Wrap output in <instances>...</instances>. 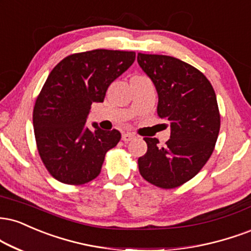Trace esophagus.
<instances>
[{
  "label": "esophagus",
  "instance_id": "esophagus-1",
  "mask_svg": "<svg viewBox=\"0 0 251 251\" xmlns=\"http://www.w3.org/2000/svg\"><path fill=\"white\" fill-rule=\"evenodd\" d=\"M134 138H135L134 134H132V133H124L123 137H122V139L124 141H125V143H128V141L133 140Z\"/></svg>",
  "mask_w": 251,
  "mask_h": 251
}]
</instances>
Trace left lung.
<instances>
[{"label": "left lung", "instance_id": "obj_1", "mask_svg": "<svg viewBox=\"0 0 251 251\" xmlns=\"http://www.w3.org/2000/svg\"><path fill=\"white\" fill-rule=\"evenodd\" d=\"M138 64L158 92V116L171 124L164 147L145 138L146 154L138 159L145 180L160 188L179 187L194 177L212 155L220 131V113L212 84L182 60L138 53Z\"/></svg>", "mask_w": 251, "mask_h": 251}]
</instances>
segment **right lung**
Instances as JSON below:
<instances>
[{"label":"right lung","instance_id":"right-lung-1","mask_svg":"<svg viewBox=\"0 0 251 251\" xmlns=\"http://www.w3.org/2000/svg\"><path fill=\"white\" fill-rule=\"evenodd\" d=\"M133 51L97 49L60 60L48 76L32 114L42 161L55 179L84 185L100 173L105 154L119 143L117 129L86 126L91 105L104 101L107 87L133 64Z\"/></svg>","mask_w":251,"mask_h":251}]
</instances>
